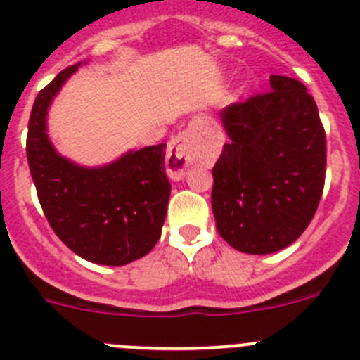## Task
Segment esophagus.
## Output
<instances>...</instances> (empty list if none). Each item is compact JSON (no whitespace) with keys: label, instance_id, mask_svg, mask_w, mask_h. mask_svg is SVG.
<instances>
[{"label":"esophagus","instance_id":"obj_1","mask_svg":"<svg viewBox=\"0 0 360 360\" xmlns=\"http://www.w3.org/2000/svg\"><path fill=\"white\" fill-rule=\"evenodd\" d=\"M209 120L207 119H195L189 124V128L180 133L176 141L171 144L169 149V174L174 180H180L186 174V169L193 164L196 153H198L200 144L209 133Z\"/></svg>","mask_w":360,"mask_h":360}]
</instances>
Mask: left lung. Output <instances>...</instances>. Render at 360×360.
Masks as SVG:
<instances>
[{
	"label": "left lung",
	"instance_id": "obj_1",
	"mask_svg": "<svg viewBox=\"0 0 360 360\" xmlns=\"http://www.w3.org/2000/svg\"><path fill=\"white\" fill-rule=\"evenodd\" d=\"M229 135L212 167L216 229L245 254L294 243L319 205L326 135L307 86L270 75V91L224 108Z\"/></svg>",
	"mask_w": 360,
	"mask_h": 360
}]
</instances>
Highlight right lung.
Here are the masks:
<instances>
[{"instance_id": "right-lung-1", "label": "right lung", "mask_w": 360, "mask_h": 360, "mask_svg": "<svg viewBox=\"0 0 360 360\" xmlns=\"http://www.w3.org/2000/svg\"><path fill=\"white\" fill-rule=\"evenodd\" d=\"M79 66L63 70L37 94L28 120V167L59 240L88 262L122 266L151 252L162 234L171 195L165 144L124 153L101 167H84L59 155L46 133V115Z\"/></svg>"}]
</instances>
